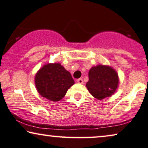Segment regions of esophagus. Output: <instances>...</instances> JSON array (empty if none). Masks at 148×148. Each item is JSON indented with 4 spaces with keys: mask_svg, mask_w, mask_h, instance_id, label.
Returning <instances> with one entry per match:
<instances>
[{
    "mask_svg": "<svg viewBox=\"0 0 148 148\" xmlns=\"http://www.w3.org/2000/svg\"><path fill=\"white\" fill-rule=\"evenodd\" d=\"M77 82L78 83H79V84H83V79H81V78L78 79L77 80Z\"/></svg>",
    "mask_w": 148,
    "mask_h": 148,
    "instance_id": "1",
    "label": "esophagus"
}]
</instances>
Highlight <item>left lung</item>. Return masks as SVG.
<instances>
[{"label":"left lung","instance_id":"left-lung-1","mask_svg":"<svg viewBox=\"0 0 148 148\" xmlns=\"http://www.w3.org/2000/svg\"><path fill=\"white\" fill-rule=\"evenodd\" d=\"M118 84V75L115 69L110 66L99 65L89 70L86 87L94 97L103 99L112 95Z\"/></svg>","mask_w":148,"mask_h":148}]
</instances>
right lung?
Returning a JSON list of instances; mask_svg holds the SVG:
<instances>
[{"mask_svg":"<svg viewBox=\"0 0 148 148\" xmlns=\"http://www.w3.org/2000/svg\"><path fill=\"white\" fill-rule=\"evenodd\" d=\"M35 82L38 93L52 101L63 99L75 83L70 73L60 63L45 65L36 74Z\"/></svg>","mask_w":148,"mask_h":148,"instance_id":"right-lung-1","label":"right lung"}]
</instances>
